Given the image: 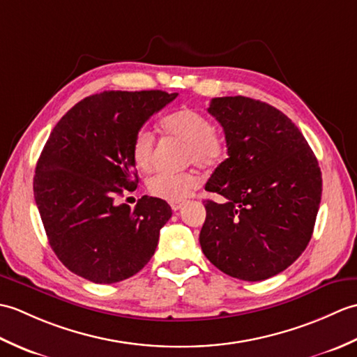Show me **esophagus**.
Here are the masks:
<instances>
[{"label":"esophagus","mask_w":357,"mask_h":357,"mask_svg":"<svg viewBox=\"0 0 357 357\" xmlns=\"http://www.w3.org/2000/svg\"><path fill=\"white\" fill-rule=\"evenodd\" d=\"M183 206H184V201H173V202H170V207L174 211L181 210V208H183Z\"/></svg>","instance_id":"1"}]
</instances>
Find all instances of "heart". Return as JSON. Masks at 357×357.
I'll return each instance as SVG.
<instances>
[{
  "mask_svg": "<svg viewBox=\"0 0 357 357\" xmlns=\"http://www.w3.org/2000/svg\"><path fill=\"white\" fill-rule=\"evenodd\" d=\"M162 130L187 142L184 158L187 164L201 169H215L227 155L225 142L215 133V126L202 113L192 109H181L162 119ZM155 136L147 128L135 135L132 142L133 161L142 172H149L153 164ZM199 185V176L193 170L172 173L159 172L149 179V192L165 201H183Z\"/></svg>",
  "mask_w": 357,
  "mask_h": 357,
  "instance_id": "obj_1",
  "label": "heart"
}]
</instances>
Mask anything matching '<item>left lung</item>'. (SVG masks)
Masks as SVG:
<instances>
[{"mask_svg":"<svg viewBox=\"0 0 357 357\" xmlns=\"http://www.w3.org/2000/svg\"><path fill=\"white\" fill-rule=\"evenodd\" d=\"M222 126L229 158L206 190L199 242L204 255L231 278L264 280L298 259L312 239L322 195L317 159L291 119L247 96L213 98L207 109Z\"/></svg>","mask_w":357,"mask_h":357,"instance_id":"obj_1","label":"left lung"}]
</instances>
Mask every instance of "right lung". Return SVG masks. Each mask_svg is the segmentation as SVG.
Here are the masks:
<instances>
[{
  "label": "right lung",
  "instance_id": "right-lung-1",
  "mask_svg": "<svg viewBox=\"0 0 357 357\" xmlns=\"http://www.w3.org/2000/svg\"><path fill=\"white\" fill-rule=\"evenodd\" d=\"M176 96L109 90L75 104L53 127L36 162L33 195L52 250L75 275L115 284L153 256L170 206L142 196L130 208L118 196L138 187L135 135Z\"/></svg>",
  "mask_w": 357,
  "mask_h": 357
}]
</instances>
